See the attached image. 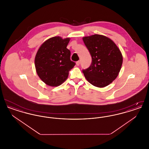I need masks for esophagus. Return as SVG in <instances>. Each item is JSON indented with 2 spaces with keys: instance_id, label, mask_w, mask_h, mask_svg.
Masks as SVG:
<instances>
[{
  "instance_id": "obj_1",
  "label": "esophagus",
  "mask_w": 149,
  "mask_h": 149,
  "mask_svg": "<svg viewBox=\"0 0 149 149\" xmlns=\"http://www.w3.org/2000/svg\"><path fill=\"white\" fill-rule=\"evenodd\" d=\"M76 64H77V66H79V65H80V61H77V62H76Z\"/></svg>"
}]
</instances>
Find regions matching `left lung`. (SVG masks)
Instances as JSON below:
<instances>
[{
	"mask_svg": "<svg viewBox=\"0 0 149 149\" xmlns=\"http://www.w3.org/2000/svg\"><path fill=\"white\" fill-rule=\"evenodd\" d=\"M83 40L92 58L89 68L83 70L86 79L98 88L110 84L118 75L123 63L120 49L105 36H85Z\"/></svg>",
	"mask_w": 149,
	"mask_h": 149,
	"instance_id": "1",
	"label": "left lung"
}]
</instances>
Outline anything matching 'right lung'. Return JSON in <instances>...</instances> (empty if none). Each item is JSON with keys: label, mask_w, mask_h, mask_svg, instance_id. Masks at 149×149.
<instances>
[{"label": "right lung", "mask_w": 149, "mask_h": 149, "mask_svg": "<svg viewBox=\"0 0 149 149\" xmlns=\"http://www.w3.org/2000/svg\"><path fill=\"white\" fill-rule=\"evenodd\" d=\"M70 38L60 36L45 41L37 51L35 58L36 72L43 81L51 86L62 84L75 63L70 60V51L66 48Z\"/></svg>", "instance_id": "right-lung-1"}]
</instances>
